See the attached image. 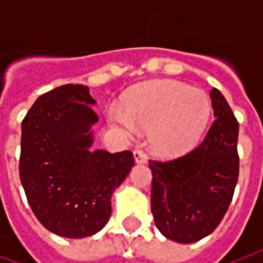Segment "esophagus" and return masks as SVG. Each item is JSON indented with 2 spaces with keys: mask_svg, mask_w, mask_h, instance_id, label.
Listing matches in <instances>:
<instances>
[{
  "mask_svg": "<svg viewBox=\"0 0 263 263\" xmlns=\"http://www.w3.org/2000/svg\"><path fill=\"white\" fill-rule=\"evenodd\" d=\"M134 158H135L137 163H146V160H148V156L141 146H137L134 149Z\"/></svg>",
  "mask_w": 263,
  "mask_h": 263,
  "instance_id": "esophagus-1",
  "label": "esophagus"
}]
</instances>
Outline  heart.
Wrapping results in <instances>:
<instances>
[{
  "label": "heart",
  "mask_w": 263,
  "mask_h": 263,
  "mask_svg": "<svg viewBox=\"0 0 263 263\" xmlns=\"http://www.w3.org/2000/svg\"><path fill=\"white\" fill-rule=\"evenodd\" d=\"M118 122L151 128L149 139L159 152L186 151L203 135L211 115L209 96L172 80H154L134 88L122 104Z\"/></svg>",
  "instance_id": "b5f03b06"
}]
</instances>
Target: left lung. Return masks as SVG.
<instances>
[{"instance_id":"1","label":"left lung","mask_w":263,"mask_h":263,"mask_svg":"<svg viewBox=\"0 0 263 263\" xmlns=\"http://www.w3.org/2000/svg\"><path fill=\"white\" fill-rule=\"evenodd\" d=\"M210 97L215 120L203 142L176 159L149 160L155 226L176 242H196L214 231L238 182V121L217 88Z\"/></svg>"}]
</instances>
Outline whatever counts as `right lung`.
<instances>
[{
	"instance_id": "right-lung-1",
	"label": "right lung",
	"mask_w": 263,
	"mask_h": 263,
	"mask_svg": "<svg viewBox=\"0 0 263 263\" xmlns=\"http://www.w3.org/2000/svg\"><path fill=\"white\" fill-rule=\"evenodd\" d=\"M94 103L88 87L65 84L42 94L22 121L21 183L39 222L60 237L100 231L135 163L131 151H90Z\"/></svg>"
}]
</instances>
